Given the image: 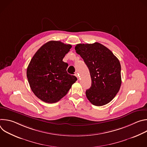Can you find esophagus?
Wrapping results in <instances>:
<instances>
[{
    "mask_svg": "<svg viewBox=\"0 0 147 147\" xmlns=\"http://www.w3.org/2000/svg\"><path fill=\"white\" fill-rule=\"evenodd\" d=\"M74 75H75V76H76V77L77 78V79L78 80V74H77V73H76Z\"/></svg>",
    "mask_w": 147,
    "mask_h": 147,
    "instance_id": "esophagus-1",
    "label": "esophagus"
}]
</instances>
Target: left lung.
<instances>
[{
  "label": "left lung",
  "instance_id": "left-lung-1",
  "mask_svg": "<svg viewBox=\"0 0 147 147\" xmlns=\"http://www.w3.org/2000/svg\"><path fill=\"white\" fill-rule=\"evenodd\" d=\"M75 50L84 61L91 77V86L86 92L87 98L95 106L108 103L121 86L119 60L108 48L98 42L79 44Z\"/></svg>",
  "mask_w": 147,
  "mask_h": 147
}]
</instances>
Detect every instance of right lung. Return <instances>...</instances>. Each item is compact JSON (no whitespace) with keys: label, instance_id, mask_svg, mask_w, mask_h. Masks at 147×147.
<instances>
[{"label":"right lung","instance_id":"1","mask_svg":"<svg viewBox=\"0 0 147 147\" xmlns=\"http://www.w3.org/2000/svg\"><path fill=\"white\" fill-rule=\"evenodd\" d=\"M71 48L70 44L51 40L42 46L31 59L27 77L31 90L42 101L58 102L77 80L76 76L67 73L68 64L63 61Z\"/></svg>","mask_w":147,"mask_h":147}]
</instances>
